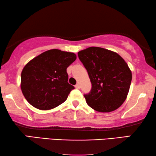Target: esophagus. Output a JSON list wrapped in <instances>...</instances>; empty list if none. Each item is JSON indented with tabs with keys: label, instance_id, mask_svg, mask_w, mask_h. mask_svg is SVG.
Instances as JSON below:
<instances>
[{
	"label": "esophagus",
	"instance_id": "1",
	"mask_svg": "<svg viewBox=\"0 0 156 156\" xmlns=\"http://www.w3.org/2000/svg\"><path fill=\"white\" fill-rule=\"evenodd\" d=\"M75 87H76V89H80V85H79V84L78 83V84H76V85H75Z\"/></svg>",
	"mask_w": 156,
	"mask_h": 156
}]
</instances>
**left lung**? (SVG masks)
Wrapping results in <instances>:
<instances>
[{"label": "left lung", "instance_id": "left-lung-1", "mask_svg": "<svg viewBox=\"0 0 156 156\" xmlns=\"http://www.w3.org/2000/svg\"><path fill=\"white\" fill-rule=\"evenodd\" d=\"M87 69L91 90L85 94L86 102L100 112L117 110L124 102L129 91L132 73L119 54L100 47H90L78 53Z\"/></svg>", "mask_w": 156, "mask_h": 156}]
</instances>
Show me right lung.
<instances>
[{
  "mask_svg": "<svg viewBox=\"0 0 156 156\" xmlns=\"http://www.w3.org/2000/svg\"><path fill=\"white\" fill-rule=\"evenodd\" d=\"M76 59L75 53L51 49L30 61L21 80L22 93L30 104L47 110L65 102L74 89L68 83L66 69Z\"/></svg>",
  "mask_w": 156,
  "mask_h": 156,
  "instance_id": "obj_1",
  "label": "right lung"
}]
</instances>
